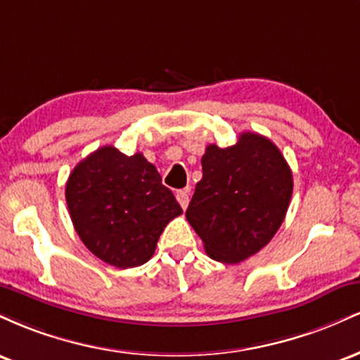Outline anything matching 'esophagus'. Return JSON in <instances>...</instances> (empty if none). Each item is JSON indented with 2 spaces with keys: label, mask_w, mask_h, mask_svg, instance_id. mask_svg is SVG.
<instances>
[{
  "label": "esophagus",
  "mask_w": 360,
  "mask_h": 360,
  "mask_svg": "<svg viewBox=\"0 0 360 360\" xmlns=\"http://www.w3.org/2000/svg\"><path fill=\"white\" fill-rule=\"evenodd\" d=\"M176 198H177V201H179V205L183 206V210L188 208V205H189V191H188V189H179V191L176 193Z\"/></svg>",
  "instance_id": "1"
}]
</instances>
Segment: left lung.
<instances>
[{
    "label": "left lung",
    "mask_w": 360,
    "mask_h": 360,
    "mask_svg": "<svg viewBox=\"0 0 360 360\" xmlns=\"http://www.w3.org/2000/svg\"><path fill=\"white\" fill-rule=\"evenodd\" d=\"M201 166L186 218L213 260L242 262L266 247L284 221L291 169L269 139L252 131L240 134L235 146L206 147Z\"/></svg>",
    "instance_id": "obj_1"
}]
</instances>
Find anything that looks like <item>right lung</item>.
<instances>
[{
	"mask_svg": "<svg viewBox=\"0 0 360 360\" xmlns=\"http://www.w3.org/2000/svg\"><path fill=\"white\" fill-rule=\"evenodd\" d=\"M74 229L88 249L118 269L146 264L166 225L183 213L140 152L105 146L82 159L65 184Z\"/></svg>",
	"mask_w": 360,
	"mask_h": 360,
	"instance_id": "add662e5",
	"label": "right lung"
}]
</instances>
